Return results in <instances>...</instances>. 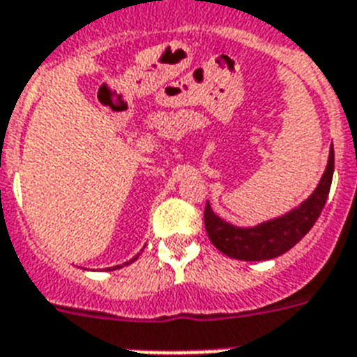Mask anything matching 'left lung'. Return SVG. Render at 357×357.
Wrapping results in <instances>:
<instances>
[{
  "instance_id": "8db88e82",
  "label": "left lung",
  "mask_w": 357,
  "mask_h": 357,
  "mask_svg": "<svg viewBox=\"0 0 357 357\" xmlns=\"http://www.w3.org/2000/svg\"><path fill=\"white\" fill-rule=\"evenodd\" d=\"M333 176V147L330 151L326 171L319 182L317 190L301 208L284 218L273 219L255 228H239L219 219L206 202L204 206V227L213 247L223 255L245 261H259L284 255L293 249L306 236L326 204Z\"/></svg>"
}]
</instances>
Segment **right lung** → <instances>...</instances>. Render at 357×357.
<instances>
[{
    "label": "right lung",
    "mask_w": 357,
    "mask_h": 357,
    "mask_svg": "<svg viewBox=\"0 0 357 357\" xmlns=\"http://www.w3.org/2000/svg\"><path fill=\"white\" fill-rule=\"evenodd\" d=\"M134 259H138V256H136V258H132V259H130V261H127V265H129V264H132ZM118 267H119V265H118Z\"/></svg>",
    "instance_id": "1"
}]
</instances>
